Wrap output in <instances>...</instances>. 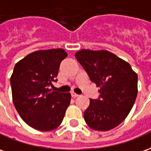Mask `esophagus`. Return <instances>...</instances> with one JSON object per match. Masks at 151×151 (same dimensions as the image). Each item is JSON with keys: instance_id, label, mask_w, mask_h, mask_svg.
I'll return each instance as SVG.
<instances>
[{"instance_id": "34e87169", "label": "esophagus", "mask_w": 151, "mask_h": 151, "mask_svg": "<svg viewBox=\"0 0 151 151\" xmlns=\"http://www.w3.org/2000/svg\"><path fill=\"white\" fill-rule=\"evenodd\" d=\"M71 96H73V97H77V96H79V94H77V93H76V92H71Z\"/></svg>"}]
</instances>
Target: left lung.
<instances>
[{
  "mask_svg": "<svg viewBox=\"0 0 151 151\" xmlns=\"http://www.w3.org/2000/svg\"><path fill=\"white\" fill-rule=\"evenodd\" d=\"M76 59L92 82L100 87L96 100L90 104L83 117L90 128L107 131L119 125L128 116L137 94V76L125 60L108 50H81Z\"/></svg>",
  "mask_w": 151,
  "mask_h": 151,
  "instance_id": "left-lung-1",
  "label": "left lung"
}]
</instances>
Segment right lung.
<instances>
[{"label": "right lung", "mask_w": 151, "mask_h": 151, "mask_svg": "<svg viewBox=\"0 0 151 151\" xmlns=\"http://www.w3.org/2000/svg\"><path fill=\"white\" fill-rule=\"evenodd\" d=\"M68 56L63 49L30 53L15 65L10 77L14 106L32 128L50 131L59 126L71 101V94L54 92L60 63Z\"/></svg>", "instance_id": "1"}]
</instances>
